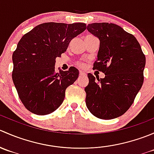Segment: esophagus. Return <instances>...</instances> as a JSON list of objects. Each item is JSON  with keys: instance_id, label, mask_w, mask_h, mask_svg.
<instances>
[{"instance_id": "esophagus-1", "label": "esophagus", "mask_w": 154, "mask_h": 154, "mask_svg": "<svg viewBox=\"0 0 154 154\" xmlns=\"http://www.w3.org/2000/svg\"><path fill=\"white\" fill-rule=\"evenodd\" d=\"M84 75H86V73H85L84 71H80V76H84Z\"/></svg>"}]
</instances>
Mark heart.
<instances>
[{
  "label": "heart",
  "mask_w": 154,
  "mask_h": 154,
  "mask_svg": "<svg viewBox=\"0 0 154 154\" xmlns=\"http://www.w3.org/2000/svg\"><path fill=\"white\" fill-rule=\"evenodd\" d=\"M77 66H80V67H81V68H83V67H85V63H77Z\"/></svg>",
  "instance_id": "b5f03b06"
}]
</instances>
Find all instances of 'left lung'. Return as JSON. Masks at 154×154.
<instances>
[{
  "instance_id": "left-lung-1",
  "label": "left lung",
  "mask_w": 154,
  "mask_h": 154,
  "mask_svg": "<svg viewBox=\"0 0 154 154\" xmlns=\"http://www.w3.org/2000/svg\"><path fill=\"white\" fill-rule=\"evenodd\" d=\"M87 29L100 39L93 69L104 73L105 77L95 80L88 74L86 106L98 119H116L129 109L142 88L145 56L136 37L116 24L93 23Z\"/></svg>"
}]
</instances>
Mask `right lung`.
Listing matches in <instances>:
<instances>
[{"label": "right lung", "instance_id": "obj_1", "mask_svg": "<svg viewBox=\"0 0 154 154\" xmlns=\"http://www.w3.org/2000/svg\"><path fill=\"white\" fill-rule=\"evenodd\" d=\"M86 29L84 23H43L18 42L12 54V78L20 100L29 112L45 116L63 103L66 88L76 81L79 71L70 67L56 73V58Z\"/></svg>", "mask_w": 154, "mask_h": 154}]
</instances>
